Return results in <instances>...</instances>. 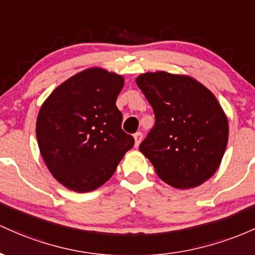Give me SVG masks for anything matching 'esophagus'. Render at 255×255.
Wrapping results in <instances>:
<instances>
[{
  "mask_svg": "<svg viewBox=\"0 0 255 255\" xmlns=\"http://www.w3.org/2000/svg\"><path fill=\"white\" fill-rule=\"evenodd\" d=\"M133 138H135V145H136V147H138L139 143H141L142 138H143L142 132H136L135 135H133Z\"/></svg>",
  "mask_w": 255,
  "mask_h": 255,
  "instance_id": "34e87169",
  "label": "esophagus"
}]
</instances>
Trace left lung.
Returning a JSON list of instances; mask_svg holds the SVG:
<instances>
[{"label": "left lung", "mask_w": 255, "mask_h": 255, "mask_svg": "<svg viewBox=\"0 0 255 255\" xmlns=\"http://www.w3.org/2000/svg\"><path fill=\"white\" fill-rule=\"evenodd\" d=\"M136 83L155 116L139 150L156 174L177 189L210 179L229 137L228 118L216 96L191 77L162 71L141 74Z\"/></svg>", "instance_id": "8db88e82"}]
</instances>
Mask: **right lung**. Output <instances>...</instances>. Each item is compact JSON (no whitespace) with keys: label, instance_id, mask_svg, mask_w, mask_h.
I'll return each mask as SVG.
<instances>
[{"label":"right lung","instance_id":"add662e5","mask_svg":"<svg viewBox=\"0 0 255 255\" xmlns=\"http://www.w3.org/2000/svg\"><path fill=\"white\" fill-rule=\"evenodd\" d=\"M119 74L95 67L77 73L45 100L37 117L42 158L55 179L87 193L106 183L135 139L122 128Z\"/></svg>","mask_w":255,"mask_h":255}]
</instances>
